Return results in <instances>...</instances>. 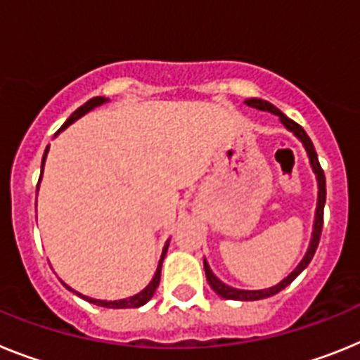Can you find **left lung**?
I'll return each mask as SVG.
<instances>
[{
	"label": "left lung",
	"instance_id": "obj_1",
	"mask_svg": "<svg viewBox=\"0 0 360 360\" xmlns=\"http://www.w3.org/2000/svg\"><path fill=\"white\" fill-rule=\"evenodd\" d=\"M246 105L254 106V108H259V110H268V112H271V114L279 115L284 127L288 128L290 132H293L297 137H299V139H301L302 145H304V148H306V152H308V158H310L311 168H314V172L317 174L319 202H317V214H315L314 237H311V243H310V248H308V254L304 255V259L301 261V264H299V266H297L295 270H293L292 274L286 277V279L281 281L277 286H271V288H268V290H237V288H232V286H226L224 283H221V281H219L217 277L212 274L210 266H208V262L205 261L206 281H208V284L212 286V290H214L217 295L223 297V299H232V301H259V299H266V297L275 295V293H279L281 290L286 288V286H288V284L292 283L293 279H295L297 275L301 274V271L304 270L308 264H310V261L314 259V255H315V250H317V246H319V240H321V233H323L324 202H326V177H324V170L321 168V162H319L317 152H315V148H314V143H311V139L308 137V134L304 132V128H302L301 124H297L295 121L290 120V117H286V115H284L283 112L279 110V108H275V106L271 105V103H268V101H262V99H255L254 98V99H246Z\"/></svg>",
	"mask_w": 360,
	"mask_h": 360
}]
</instances>
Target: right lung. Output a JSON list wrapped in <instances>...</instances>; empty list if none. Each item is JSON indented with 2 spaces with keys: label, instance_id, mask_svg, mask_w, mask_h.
<instances>
[{
  "label": "right lung",
  "instance_id": "add662e5",
  "mask_svg": "<svg viewBox=\"0 0 360 360\" xmlns=\"http://www.w3.org/2000/svg\"><path fill=\"white\" fill-rule=\"evenodd\" d=\"M105 101H106L105 98H92V99H90V101H86L85 105L79 106V108H77V110L74 112V114H72L67 121H65L63 127L59 128V132H61L63 128H67L68 124L74 123V121H76V120H79L81 115H85L86 112L92 110V108H96V106L103 105V103H105ZM46 152H49V146H46L45 154H43V162H45V159H46ZM41 172H43V168H41ZM39 179H41V177H39ZM36 192H37V190H36ZM167 248H168V245L165 246V250H162L161 261H159V266H158V271H155V275H154V279L150 281L148 286H146V288L143 290V292L137 293V295L128 297V299H123V301H98V299H90V297H83V295H81V293H77V295L83 297L85 301L92 302V304L103 306V308H139V306L146 304V302H148L150 299H152V295H154L155 290H158V286H159V279H161L162 259H165V255H167ZM63 284H65V283H63ZM65 286H67V284H65ZM67 288H68V286H67ZM68 290H72V288H68ZM72 292H74V290H72Z\"/></svg>",
  "mask_w": 360,
  "mask_h": 360
}]
</instances>
